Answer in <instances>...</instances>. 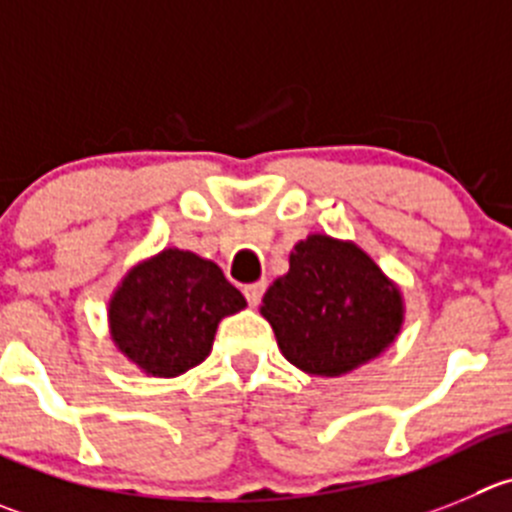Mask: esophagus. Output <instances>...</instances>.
<instances>
[{
  "mask_svg": "<svg viewBox=\"0 0 512 512\" xmlns=\"http://www.w3.org/2000/svg\"><path fill=\"white\" fill-rule=\"evenodd\" d=\"M265 280H260V283H250V285H245V298H247V303L250 305H257L262 300V293H265Z\"/></svg>",
  "mask_w": 512,
  "mask_h": 512,
  "instance_id": "34e87169",
  "label": "esophagus"
}]
</instances>
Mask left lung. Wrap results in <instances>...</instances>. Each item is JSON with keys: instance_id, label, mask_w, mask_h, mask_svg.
I'll return each instance as SVG.
<instances>
[{"instance_id": "8db88e82", "label": "left lung", "mask_w": 512, "mask_h": 512, "mask_svg": "<svg viewBox=\"0 0 512 512\" xmlns=\"http://www.w3.org/2000/svg\"><path fill=\"white\" fill-rule=\"evenodd\" d=\"M260 313L290 364L341 376L394 343L404 300L361 247L310 234L290 252V270L267 288Z\"/></svg>"}]
</instances>
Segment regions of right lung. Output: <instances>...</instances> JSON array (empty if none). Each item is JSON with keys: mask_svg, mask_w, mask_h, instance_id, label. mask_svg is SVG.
I'll return each instance as SVG.
<instances>
[{"mask_svg": "<svg viewBox=\"0 0 512 512\" xmlns=\"http://www.w3.org/2000/svg\"><path fill=\"white\" fill-rule=\"evenodd\" d=\"M245 298L212 260L164 250L128 272L108 305L118 351L151 376H179L209 356L222 318Z\"/></svg>", "mask_w": 512, "mask_h": 512, "instance_id": "right-lung-1", "label": "right lung"}]
</instances>
